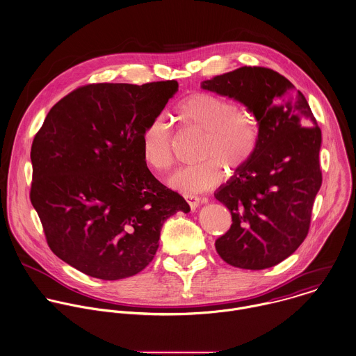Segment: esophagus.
Wrapping results in <instances>:
<instances>
[{"label": "esophagus", "mask_w": 356, "mask_h": 356, "mask_svg": "<svg viewBox=\"0 0 356 356\" xmlns=\"http://www.w3.org/2000/svg\"><path fill=\"white\" fill-rule=\"evenodd\" d=\"M184 198H186V201L188 202V205H190V208H191V209H195L200 204L205 202L202 198H200V197H197V195H191V194L184 195Z\"/></svg>", "instance_id": "obj_1"}]
</instances>
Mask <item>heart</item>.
<instances>
[{"label": "heart", "instance_id": "obj_1", "mask_svg": "<svg viewBox=\"0 0 356 356\" xmlns=\"http://www.w3.org/2000/svg\"><path fill=\"white\" fill-rule=\"evenodd\" d=\"M175 116L183 126L204 133L198 149V159L202 162L179 170L170 179V186L177 191H208L225 179L223 166L238 173L251 163L258 151V120L226 97L205 91L191 92L176 104ZM141 155L154 172L165 173L173 168V136L162 119L151 120L143 130Z\"/></svg>", "mask_w": 356, "mask_h": 356}]
</instances>
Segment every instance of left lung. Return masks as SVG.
Segmentation results:
<instances>
[{"instance_id": "obj_1", "label": "left lung", "mask_w": 356, "mask_h": 356, "mask_svg": "<svg viewBox=\"0 0 356 356\" xmlns=\"http://www.w3.org/2000/svg\"><path fill=\"white\" fill-rule=\"evenodd\" d=\"M202 87L243 102L261 129L251 163L215 193L233 218L230 230L216 240V251L234 268H272L308 236L322 186L321 127L305 95L269 67L243 66Z\"/></svg>"}]
</instances>
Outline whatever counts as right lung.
<instances>
[{
	"instance_id": "add662e5",
	"label": "right lung",
	"mask_w": 356,
	"mask_h": 356,
	"mask_svg": "<svg viewBox=\"0 0 356 356\" xmlns=\"http://www.w3.org/2000/svg\"><path fill=\"white\" fill-rule=\"evenodd\" d=\"M176 80L81 86L48 112L30 158V201L51 251L87 276L120 280L154 259L161 229L186 200L149 172L141 134Z\"/></svg>"
}]
</instances>
